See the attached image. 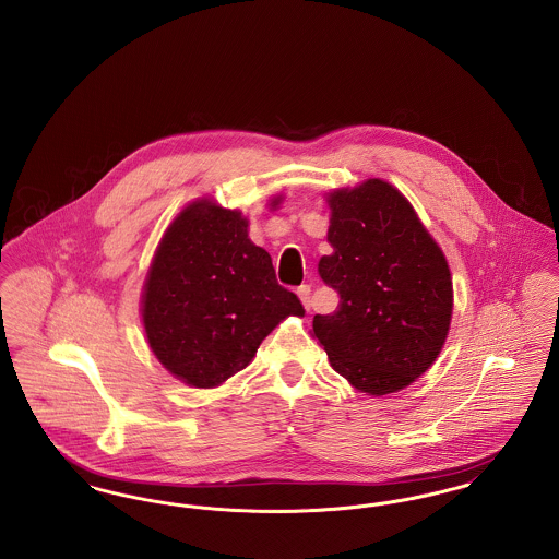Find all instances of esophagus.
<instances>
[{"instance_id": "esophagus-1", "label": "esophagus", "mask_w": 559, "mask_h": 559, "mask_svg": "<svg viewBox=\"0 0 559 559\" xmlns=\"http://www.w3.org/2000/svg\"><path fill=\"white\" fill-rule=\"evenodd\" d=\"M297 295H299V299H301V304H304L306 312H310V306H312V301H310V295H312V287H310V285H301V287L297 289Z\"/></svg>"}]
</instances>
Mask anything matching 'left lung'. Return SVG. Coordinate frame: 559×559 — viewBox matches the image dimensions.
<instances>
[{
  "mask_svg": "<svg viewBox=\"0 0 559 559\" xmlns=\"http://www.w3.org/2000/svg\"><path fill=\"white\" fill-rule=\"evenodd\" d=\"M326 203L333 253L320 258L319 274L340 293V306L314 317V337L358 392H399L433 365L447 342V258L402 192L379 178L333 190Z\"/></svg>",
  "mask_w": 559,
  "mask_h": 559,
  "instance_id": "obj_1",
  "label": "left lung"
}]
</instances>
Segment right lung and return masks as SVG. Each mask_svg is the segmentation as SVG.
Listing matches in <instances>:
<instances>
[{
    "label": "right lung",
    "instance_id": "add662e5",
    "mask_svg": "<svg viewBox=\"0 0 559 559\" xmlns=\"http://www.w3.org/2000/svg\"><path fill=\"white\" fill-rule=\"evenodd\" d=\"M281 197L272 199V207ZM247 217L210 199L190 203L160 239L142 293V322L160 365L192 388L242 371L270 331L304 317L253 245Z\"/></svg>",
    "mask_w": 559,
    "mask_h": 559
}]
</instances>
